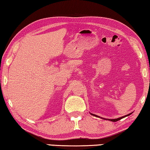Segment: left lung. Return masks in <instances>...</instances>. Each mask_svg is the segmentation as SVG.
I'll use <instances>...</instances> for the list:
<instances>
[{"label":"left lung","instance_id":"left-lung-1","mask_svg":"<svg viewBox=\"0 0 150 150\" xmlns=\"http://www.w3.org/2000/svg\"><path fill=\"white\" fill-rule=\"evenodd\" d=\"M131 114H129V115H125V116H124V117H120V118H116V119H108V120H110V121H112V122H116V121H118V120H120V119H122V118H125V117H127V116L130 115ZM91 115H93V116H95V117H98V116L96 115H93V114H91ZM104 119H105V118H104Z\"/></svg>","mask_w":150,"mask_h":150}]
</instances>
